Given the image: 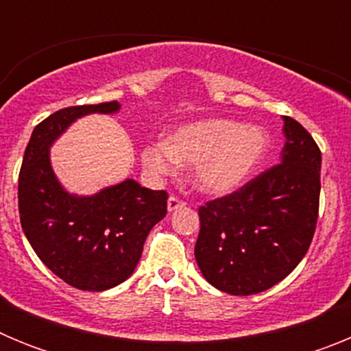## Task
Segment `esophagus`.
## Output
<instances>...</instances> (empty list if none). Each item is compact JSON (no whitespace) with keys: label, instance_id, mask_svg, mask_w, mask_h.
I'll use <instances>...</instances> for the list:
<instances>
[{"label":"esophagus","instance_id":"obj_1","mask_svg":"<svg viewBox=\"0 0 351 351\" xmlns=\"http://www.w3.org/2000/svg\"><path fill=\"white\" fill-rule=\"evenodd\" d=\"M184 206H186V202H182L181 198H178V197H170L169 202H167V209H169V213H173V210H178V209H182Z\"/></svg>","mask_w":351,"mask_h":351}]
</instances>
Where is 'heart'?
I'll return each instance as SVG.
<instances>
[{
	"mask_svg": "<svg viewBox=\"0 0 351 351\" xmlns=\"http://www.w3.org/2000/svg\"><path fill=\"white\" fill-rule=\"evenodd\" d=\"M271 137L258 125L234 119L193 121L167 141L151 142L142 151V165L153 176H169L178 165H193L191 182L206 195L239 190L262 165Z\"/></svg>",
	"mask_w": 351,
	"mask_h": 351,
	"instance_id": "b5f03b06",
	"label": "heart"
}]
</instances>
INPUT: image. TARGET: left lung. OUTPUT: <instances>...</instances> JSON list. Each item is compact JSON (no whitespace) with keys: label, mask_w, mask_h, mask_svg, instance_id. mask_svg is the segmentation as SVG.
I'll return each instance as SVG.
<instances>
[{"label":"left lung","mask_w":351,"mask_h":351,"mask_svg":"<svg viewBox=\"0 0 351 351\" xmlns=\"http://www.w3.org/2000/svg\"><path fill=\"white\" fill-rule=\"evenodd\" d=\"M283 121L280 165L198 209V269L230 295H253L285 280L315 235L322 153L300 123Z\"/></svg>","instance_id":"left-lung-1"}]
</instances>
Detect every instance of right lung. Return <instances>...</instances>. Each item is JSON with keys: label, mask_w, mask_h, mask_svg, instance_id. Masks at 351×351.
I'll list each match as a JSON object with an SVG mask.
<instances>
[{"label": "right lung", "mask_w": 351, "mask_h": 351, "mask_svg": "<svg viewBox=\"0 0 351 351\" xmlns=\"http://www.w3.org/2000/svg\"><path fill=\"white\" fill-rule=\"evenodd\" d=\"M119 108L108 101L51 114L31 133L19 173V214L31 247L58 278L79 290L104 291L128 280L149 232L167 214L163 190L125 179L95 195H75L52 170L51 147L70 125Z\"/></svg>", "instance_id": "1"}]
</instances>
